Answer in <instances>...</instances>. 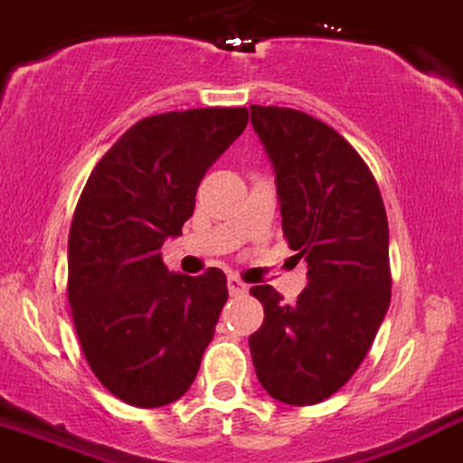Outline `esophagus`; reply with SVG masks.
<instances>
[{"label": "esophagus", "instance_id": "esophagus-1", "mask_svg": "<svg viewBox=\"0 0 463 463\" xmlns=\"http://www.w3.org/2000/svg\"><path fill=\"white\" fill-rule=\"evenodd\" d=\"M246 289H248V286L241 281L240 277H237V274H231V277H228V292H231L232 297H240V294H246Z\"/></svg>", "mask_w": 463, "mask_h": 463}]
</instances>
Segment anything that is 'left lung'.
I'll return each instance as SVG.
<instances>
[{
  "mask_svg": "<svg viewBox=\"0 0 463 463\" xmlns=\"http://www.w3.org/2000/svg\"><path fill=\"white\" fill-rule=\"evenodd\" d=\"M250 123L277 174L283 237L307 263L294 306L250 288L263 306L252 363L274 400L318 404L355 373L389 309L387 211L367 162L323 120L250 105Z\"/></svg>",
  "mask_w": 463,
  "mask_h": 463,
  "instance_id": "left-lung-1",
  "label": "left lung"
}]
</instances>
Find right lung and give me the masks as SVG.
Listing matches in <instances>:
<instances>
[{
    "mask_svg": "<svg viewBox=\"0 0 463 463\" xmlns=\"http://www.w3.org/2000/svg\"><path fill=\"white\" fill-rule=\"evenodd\" d=\"M246 108L142 118L99 160L68 240V301L96 378L138 409L189 391L228 298L226 274H174L166 237L182 235L208 166L246 129Z\"/></svg>",
    "mask_w": 463,
    "mask_h": 463,
    "instance_id": "add662e5",
    "label": "right lung"
}]
</instances>
